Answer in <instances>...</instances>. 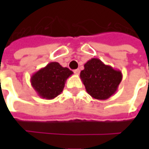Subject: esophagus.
<instances>
[{
	"label": "esophagus",
	"instance_id": "1",
	"mask_svg": "<svg viewBox=\"0 0 149 149\" xmlns=\"http://www.w3.org/2000/svg\"><path fill=\"white\" fill-rule=\"evenodd\" d=\"M73 72H74V73L76 75H79V74H80V72H81V71H80V69H75Z\"/></svg>",
	"mask_w": 149,
	"mask_h": 149
}]
</instances>
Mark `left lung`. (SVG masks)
Listing matches in <instances>:
<instances>
[{
    "mask_svg": "<svg viewBox=\"0 0 149 149\" xmlns=\"http://www.w3.org/2000/svg\"><path fill=\"white\" fill-rule=\"evenodd\" d=\"M80 77L87 93L97 100H107L117 91L122 81V72L100 59L92 58L84 65Z\"/></svg>",
    "mask_w": 149,
    "mask_h": 149,
    "instance_id": "1",
    "label": "left lung"
}]
</instances>
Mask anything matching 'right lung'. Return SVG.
I'll list each match as a JSON object with an SVG mask.
<instances>
[{"instance_id": "1", "label": "right lung", "mask_w": 149, "mask_h": 149, "mask_svg": "<svg viewBox=\"0 0 149 149\" xmlns=\"http://www.w3.org/2000/svg\"><path fill=\"white\" fill-rule=\"evenodd\" d=\"M72 74L70 69L62 67L58 62H50L31 77V84L38 96L52 100L61 93L66 80Z\"/></svg>"}]
</instances>
